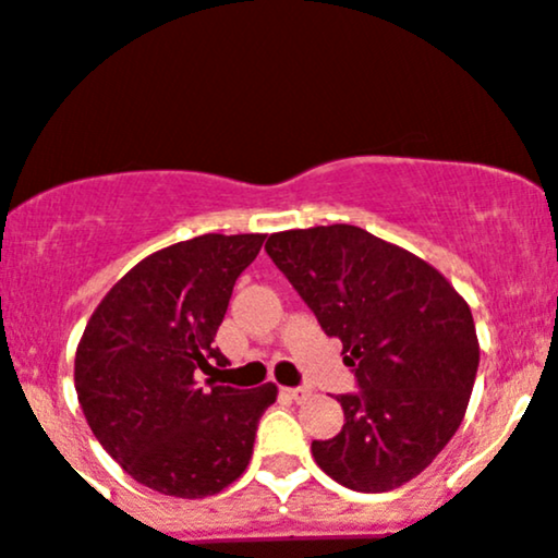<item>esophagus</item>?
<instances>
[{
  "label": "esophagus",
  "instance_id": "esophagus-1",
  "mask_svg": "<svg viewBox=\"0 0 558 558\" xmlns=\"http://www.w3.org/2000/svg\"><path fill=\"white\" fill-rule=\"evenodd\" d=\"M286 395H289L291 400L302 402V400H307V397H310V389L307 387H293V389H286Z\"/></svg>",
  "mask_w": 558,
  "mask_h": 558
}]
</instances>
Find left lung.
Listing matches in <instances>:
<instances>
[{
    "instance_id": "1",
    "label": "left lung",
    "mask_w": 558,
    "mask_h": 558,
    "mask_svg": "<svg viewBox=\"0 0 558 558\" xmlns=\"http://www.w3.org/2000/svg\"><path fill=\"white\" fill-rule=\"evenodd\" d=\"M265 248L357 378L360 391L336 397L341 432L312 442L315 463L357 493L405 485L466 413L480 368L469 304L424 259L354 225L275 232Z\"/></svg>"
}]
</instances>
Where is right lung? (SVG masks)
Returning a JSON list of instances; mask_svg holds the SVG:
<instances>
[{
    "instance_id": "1",
    "label": "right lung",
    "mask_w": 558,
    "mask_h": 558,
    "mask_svg": "<svg viewBox=\"0 0 558 558\" xmlns=\"http://www.w3.org/2000/svg\"><path fill=\"white\" fill-rule=\"evenodd\" d=\"M265 235L190 238L134 265L92 312L73 381L97 442L140 485L174 498L217 495L243 474L262 413L278 397L219 387L214 336L238 275Z\"/></svg>"
}]
</instances>
